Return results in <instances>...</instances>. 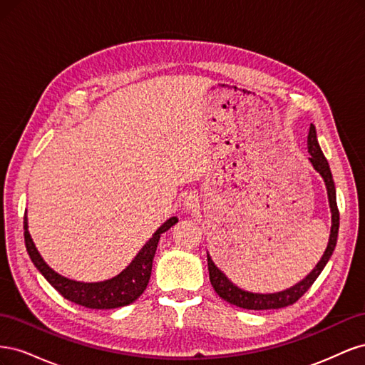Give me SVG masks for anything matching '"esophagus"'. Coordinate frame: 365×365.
<instances>
[{"label": "esophagus", "mask_w": 365, "mask_h": 365, "mask_svg": "<svg viewBox=\"0 0 365 365\" xmlns=\"http://www.w3.org/2000/svg\"><path fill=\"white\" fill-rule=\"evenodd\" d=\"M182 207H184L185 212H195L196 208H200V197H197V193L190 192L189 195H187L184 197Z\"/></svg>", "instance_id": "1"}]
</instances>
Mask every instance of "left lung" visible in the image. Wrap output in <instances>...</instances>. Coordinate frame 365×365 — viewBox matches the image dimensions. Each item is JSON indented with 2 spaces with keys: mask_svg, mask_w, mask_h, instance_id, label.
<instances>
[{
  "mask_svg": "<svg viewBox=\"0 0 365 365\" xmlns=\"http://www.w3.org/2000/svg\"><path fill=\"white\" fill-rule=\"evenodd\" d=\"M307 152L311 153L309 161H311L312 168L322 176L326 190H327V200L330 207V215H332V225H330V235L326 251L319 259V262L315 264V268L309 272L303 280L295 283L294 286L288 289H283L279 292H271V294H260V292H251L239 288L237 284L231 282L224 271H220L215 262L210 257L207 252V263H208V274H210V283H212L213 289L216 294L224 298L225 302L230 304H235L242 309H250V311H268V309H280L284 306H289L295 303L298 298H300L309 288H311L312 283L318 279V275L322 274L324 267L327 264L330 256L334 254V250L336 247V239H338V230H339V213H338V205H336V190H335V182L332 172H330L329 163L324 157V153L318 145L317 138V129L311 123L309 126V134H307Z\"/></svg>",
  "mask_w": 365,
  "mask_h": 365,
  "instance_id": "1",
  "label": "left lung"
}]
</instances>
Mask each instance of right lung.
Masks as SVG:
<instances>
[{
    "label": "right lung",
    "mask_w": 365,
    "mask_h": 365,
    "mask_svg": "<svg viewBox=\"0 0 365 365\" xmlns=\"http://www.w3.org/2000/svg\"><path fill=\"white\" fill-rule=\"evenodd\" d=\"M176 222H178V217H169L143 245L134 260L123 271L117 274L115 277L102 282H77L63 277V275L50 268L46 260L42 259L29 233L27 212L24 215V240L33 264L63 298L90 309H115L134 303L145 292L150 279L153 256H155L160 237Z\"/></svg>",
    "instance_id": "obj_1"
}]
</instances>
